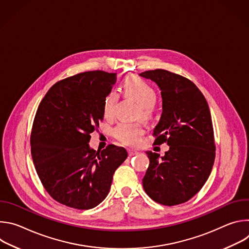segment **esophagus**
Returning <instances> with one entry per match:
<instances>
[{
	"label": "esophagus",
	"mask_w": 249,
	"mask_h": 249,
	"mask_svg": "<svg viewBox=\"0 0 249 249\" xmlns=\"http://www.w3.org/2000/svg\"><path fill=\"white\" fill-rule=\"evenodd\" d=\"M128 154H129V156L130 157H132V156H136V155H138L139 153L137 152V151H134V150H128Z\"/></svg>",
	"instance_id": "esophagus-1"
}]
</instances>
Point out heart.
Segmentation results:
<instances>
[{
	"mask_svg": "<svg viewBox=\"0 0 249 249\" xmlns=\"http://www.w3.org/2000/svg\"><path fill=\"white\" fill-rule=\"evenodd\" d=\"M122 87L124 95L135 100L139 104L140 109L138 110V116L146 120L151 119L154 114L155 103L157 100V92L155 89L148 82L137 76L128 77L123 82ZM117 100L118 94L114 90H110L105 95L102 105V111L105 118H111L113 116ZM143 134L144 130L138 123L122 122L113 130L114 137L121 143L128 146H136Z\"/></svg>",
	"mask_w": 249,
	"mask_h": 249,
	"instance_id": "b5f03b06",
	"label": "heart"
}]
</instances>
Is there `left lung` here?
<instances>
[{
    "label": "left lung",
    "instance_id": "8db88e82",
    "mask_svg": "<svg viewBox=\"0 0 249 249\" xmlns=\"http://www.w3.org/2000/svg\"><path fill=\"white\" fill-rule=\"evenodd\" d=\"M160 89L162 114L154 129L156 145L166 143L163 157L146 152L150 165L143 178L145 192L166 206L182 204L207 181L215 161V142L207 100L188 79L157 69L140 74Z\"/></svg>",
    "mask_w": 249,
    "mask_h": 249
}]
</instances>
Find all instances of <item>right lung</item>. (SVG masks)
I'll list each match as a JSON object with an SVG mask.
<instances>
[{
    "label": "right lung",
    "mask_w": 249,
    "mask_h": 249,
    "mask_svg": "<svg viewBox=\"0 0 249 249\" xmlns=\"http://www.w3.org/2000/svg\"><path fill=\"white\" fill-rule=\"evenodd\" d=\"M116 74L81 73L56 83L41 100L30 137L35 169L57 202L89 210L108 195L113 174L127 159L122 147H89L90 133L103 119L105 95Z\"/></svg>",
    "instance_id": "obj_1"
}]
</instances>
